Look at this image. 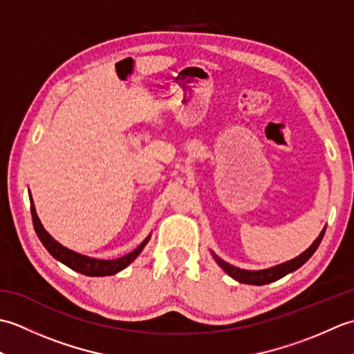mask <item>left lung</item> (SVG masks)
Segmentation results:
<instances>
[{
    "mask_svg": "<svg viewBox=\"0 0 354 354\" xmlns=\"http://www.w3.org/2000/svg\"><path fill=\"white\" fill-rule=\"evenodd\" d=\"M324 232H326V228L321 231V234L317 237V240H315V242L309 248H307V250L303 254H299L298 257L292 259V260L286 261V263H281V265H277L274 268H269V269L246 270V269H240V268L230 265V263H227V261H223L222 259L217 257L214 252H213V257L217 261V265H219L225 270V272H227L230 277L234 278V280H237L239 283L263 286V284L272 283L275 280H280V278H283L284 275L293 272V270H297L298 268H301L304 263L312 257L313 252L318 250L321 240H322V237H324Z\"/></svg>",
    "mask_w": 354,
    "mask_h": 354,
    "instance_id": "left-lung-1",
    "label": "left lung"
}]
</instances>
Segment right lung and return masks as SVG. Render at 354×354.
Masks as SVG:
<instances>
[{"label": "right lung", "mask_w": 354, "mask_h": 354, "mask_svg": "<svg viewBox=\"0 0 354 354\" xmlns=\"http://www.w3.org/2000/svg\"><path fill=\"white\" fill-rule=\"evenodd\" d=\"M30 209H32V219H33V227L37 237L42 242V245L45 246V250H47L53 257L56 260H59L64 265H66L68 268H71L73 270H76V272H80L84 275L88 277H106V275H114L120 270L124 269L126 266H129L131 263L138 257L140 252L142 251V248H145L149 242V239H145L142 242L138 245L137 250H133L132 252L123 255V257L115 259V260H99V259H91L88 257V255H82L79 252H74L68 248L62 246L59 242H56L55 239H53L47 231L44 230L42 223L39 221V217L36 214V208L33 204V199H32V194H30Z\"/></svg>", "instance_id": "right-lung-1"}]
</instances>
